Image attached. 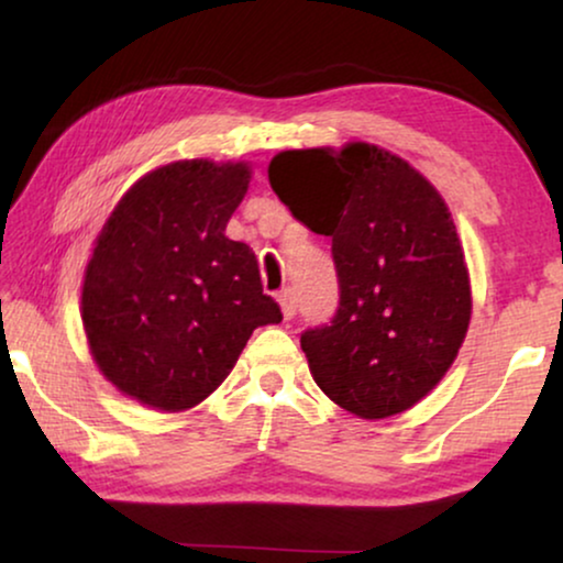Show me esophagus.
I'll use <instances>...</instances> for the list:
<instances>
[{
  "label": "esophagus",
  "instance_id": "esophagus-1",
  "mask_svg": "<svg viewBox=\"0 0 563 563\" xmlns=\"http://www.w3.org/2000/svg\"><path fill=\"white\" fill-rule=\"evenodd\" d=\"M279 307H282L284 320L295 318V312H297V297H295V291H291V289L279 291Z\"/></svg>",
  "mask_w": 563,
  "mask_h": 563
}]
</instances>
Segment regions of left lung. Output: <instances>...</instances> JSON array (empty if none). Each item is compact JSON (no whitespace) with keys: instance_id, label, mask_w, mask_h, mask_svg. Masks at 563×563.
I'll use <instances>...</instances> for the list:
<instances>
[{"instance_id":"left-lung-1","label":"left lung","mask_w":563,"mask_h":563,"mask_svg":"<svg viewBox=\"0 0 563 563\" xmlns=\"http://www.w3.org/2000/svg\"><path fill=\"white\" fill-rule=\"evenodd\" d=\"M268 184L312 233L333 238L341 302L302 333L318 387L364 420L438 387L472 320V284L449 205L405 158L372 143L276 153Z\"/></svg>"}]
</instances>
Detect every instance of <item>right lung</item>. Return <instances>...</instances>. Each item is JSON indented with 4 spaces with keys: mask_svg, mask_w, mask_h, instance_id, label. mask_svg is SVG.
Listing matches in <instances>:
<instances>
[{
    "mask_svg": "<svg viewBox=\"0 0 563 563\" xmlns=\"http://www.w3.org/2000/svg\"><path fill=\"white\" fill-rule=\"evenodd\" d=\"M249 184L245 161L187 158L114 205L84 272L81 322L120 395L189 410L225 382L253 330L282 322L253 251L225 235Z\"/></svg>",
    "mask_w": 563,
    "mask_h": 563,
    "instance_id": "1",
    "label": "right lung"
}]
</instances>
